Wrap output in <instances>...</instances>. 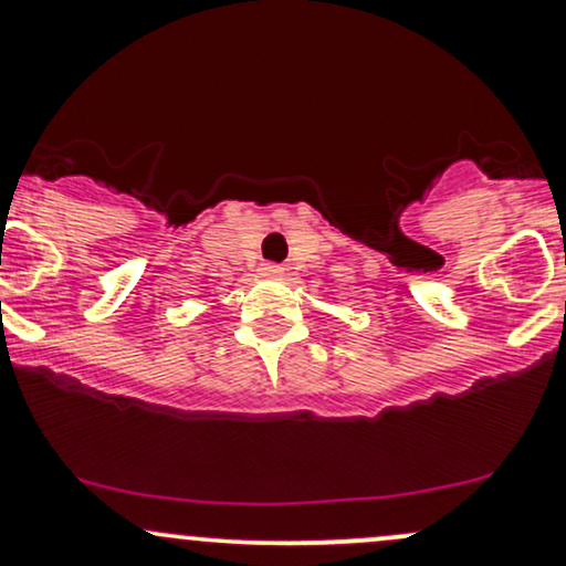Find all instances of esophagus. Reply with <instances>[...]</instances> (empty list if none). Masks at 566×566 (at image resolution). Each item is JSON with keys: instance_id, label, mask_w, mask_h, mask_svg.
<instances>
[{"instance_id": "34e87169", "label": "esophagus", "mask_w": 566, "mask_h": 566, "mask_svg": "<svg viewBox=\"0 0 566 566\" xmlns=\"http://www.w3.org/2000/svg\"><path fill=\"white\" fill-rule=\"evenodd\" d=\"M261 276H282L284 269L279 263H261Z\"/></svg>"}]
</instances>
